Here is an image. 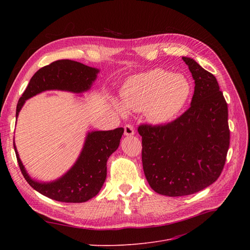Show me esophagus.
Instances as JSON below:
<instances>
[{"instance_id":"34e87169","label":"esophagus","mask_w":250,"mask_h":250,"mask_svg":"<svg viewBox=\"0 0 250 250\" xmlns=\"http://www.w3.org/2000/svg\"><path fill=\"white\" fill-rule=\"evenodd\" d=\"M135 134V129L133 127V125H125V136H133Z\"/></svg>"}]
</instances>
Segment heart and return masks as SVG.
Segmentation results:
<instances>
[{
    "label": "heart",
    "instance_id": "1",
    "mask_svg": "<svg viewBox=\"0 0 250 250\" xmlns=\"http://www.w3.org/2000/svg\"><path fill=\"white\" fill-rule=\"evenodd\" d=\"M190 95V84L186 77L155 69L137 75L122 89V102L125 109L146 112L155 125H163L175 118L185 107ZM116 109L125 113L121 104Z\"/></svg>",
    "mask_w": 250,
    "mask_h": 250
}]
</instances>
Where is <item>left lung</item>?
<instances>
[{
	"label": "left lung",
	"mask_w": 250,
	"mask_h": 250,
	"mask_svg": "<svg viewBox=\"0 0 250 250\" xmlns=\"http://www.w3.org/2000/svg\"><path fill=\"white\" fill-rule=\"evenodd\" d=\"M182 60L195 84L190 107L170 124L138 128L146 179L167 196L192 194L214 183L230 144L228 106L217 79L193 59Z\"/></svg>",
	"instance_id": "8db88e82"
}]
</instances>
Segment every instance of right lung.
<instances>
[{"mask_svg":"<svg viewBox=\"0 0 250 250\" xmlns=\"http://www.w3.org/2000/svg\"><path fill=\"white\" fill-rule=\"evenodd\" d=\"M100 70L71 60H60L39 69L19 99L16 118L26 100L49 90L84 93ZM124 134L123 127L111 130H92L85 138L82 151L74 165L63 175L52 181H38L26 171L16 145L14 149L21 172L29 186L47 198L62 203H84L100 191L107 174V160L117 150Z\"/></svg>","mask_w":250,"mask_h":250,"instance_id":"obj_1","label":"right lung"}]
</instances>
